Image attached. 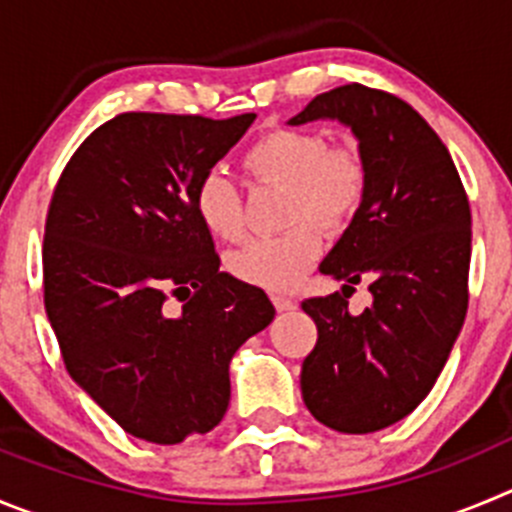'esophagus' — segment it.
Returning a JSON list of instances; mask_svg holds the SVG:
<instances>
[{
    "label": "esophagus",
    "instance_id": "esophagus-1",
    "mask_svg": "<svg viewBox=\"0 0 512 512\" xmlns=\"http://www.w3.org/2000/svg\"><path fill=\"white\" fill-rule=\"evenodd\" d=\"M272 305L278 313H285V310H293L295 303L288 298V295H272Z\"/></svg>",
    "mask_w": 512,
    "mask_h": 512
}]
</instances>
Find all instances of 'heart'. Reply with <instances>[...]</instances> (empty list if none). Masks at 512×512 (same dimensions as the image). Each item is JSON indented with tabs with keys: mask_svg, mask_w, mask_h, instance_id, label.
Here are the masks:
<instances>
[{
	"mask_svg": "<svg viewBox=\"0 0 512 512\" xmlns=\"http://www.w3.org/2000/svg\"><path fill=\"white\" fill-rule=\"evenodd\" d=\"M247 174L257 184L283 186V219L293 224L275 237H255L227 257V270L247 285L288 290L321 255V232L338 234L356 219L369 194V164L361 148L336 143L321 131L275 128L245 151ZM194 212L212 237L240 240L245 204L240 189L219 169L194 186Z\"/></svg>",
	"mask_w": 512,
	"mask_h": 512,
	"instance_id": "1",
	"label": "heart"
}]
</instances>
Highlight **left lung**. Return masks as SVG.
Returning <instances> with one entry per match:
<instances>
[{
  "mask_svg": "<svg viewBox=\"0 0 512 512\" xmlns=\"http://www.w3.org/2000/svg\"><path fill=\"white\" fill-rule=\"evenodd\" d=\"M315 118L356 133L369 194L321 262L323 275L346 283L343 295L303 300L318 341L300 391L321 424L369 434L422 404L455 346L467 313L470 202L442 138L396 95L341 85L315 95L290 126ZM358 282L370 283L375 303L351 316L345 298Z\"/></svg>",
  "mask_w": 512,
  "mask_h": 512,
  "instance_id": "1",
  "label": "left lung"
}]
</instances>
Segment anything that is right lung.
<instances>
[{
	"label": "right lung",
	"instance_id": "add662e5",
	"mask_svg": "<svg viewBox=\"0 0 512 512\" xmlns=\"http://www.w3.org/2000/svg\"><path fill=\"white\" fill-rule=\"evenodd\" d=\"M252 121L121 113L80 143L52 191L42 288L62 361L146 442L179 444L217 427L234 351L275 318L265 290L219 272L194 212L199 176Z\"/></svg>",
	"mask_w": 512,
	"mask_h": 512
}]
</instances>
